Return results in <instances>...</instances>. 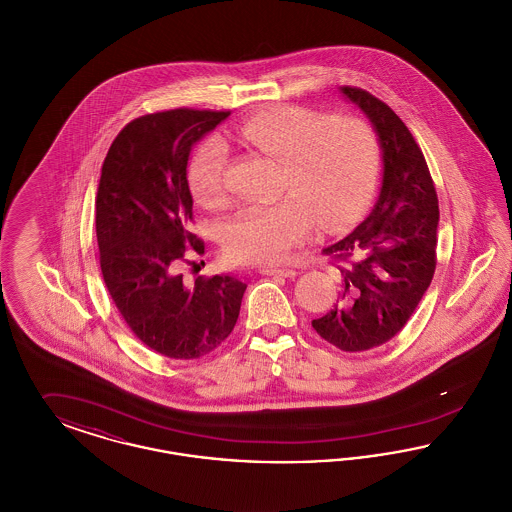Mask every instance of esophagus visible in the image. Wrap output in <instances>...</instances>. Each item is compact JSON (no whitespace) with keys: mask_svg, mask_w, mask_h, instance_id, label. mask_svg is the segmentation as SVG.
<instances>
[{"mask_svg":"<svg viewBox=\"0 0 512 512\" xmlns=\"http://www.w3.org/2000/svg\"><path fill=\"white\" fill-rule=\"evenodd\" d=\"M261 272L267 274V276H284V278H295L297 276V272L293 268L286 267H263Z\"/></svg>","mask_w":512,"mask_h":512,"instance_id":"esophagus-1","label":"esophagus"}]
</instances>
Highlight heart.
I'll return each mask as SVG.
<instances>
[{"instance_id": "heart-1", "label": "heart", "mask_w": 512, "mask_h": 512, "mask_svg": "<svg viewBox=\"0 0 512 512\" xmlns=\"http://www.w3.org/2000/svg\"><path fill=\"white\" fill-rule=\"evenodd\" d=\"M230 138L284 163L282 199L247 205L224 226V249L238 263H276L317 224L336 232L365 211L378 178V144L361 119L276 105L253 115ZM228 147L209 140L190 165V184L205 207L226 201Z\"/></svg>"}]
</instances>
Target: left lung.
Listing matches in <instances>:
<instances>
[{"mask_svg":"<svg viewBox=\"0 0 512 512\" xmlns=\"http://www.w3.org/2000/svg\"><path fill=\"white\" fill-rule=\"evenodd\" d=\"M340 94L365 113L378 136L382 186L370 215L324 247L341 261L340 299L313 328L343 351H366L407 324L434 278L438 195L405 122L361 88L341 86Z\"/></svg>","mask_w":512,"mask_h":512,"instance_id":"8db88e82","label":"left lung"}]
</instances>
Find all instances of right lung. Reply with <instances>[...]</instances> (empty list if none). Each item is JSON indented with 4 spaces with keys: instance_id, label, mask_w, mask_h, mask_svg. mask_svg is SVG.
Returning a JSON list of instances; mask_svg holds the SVG:
<instances>
[{
    "instance_id": "obj_1",
    "label": "right lung",
    "mask_w": 512,
    "mask_h": 512,
    "mask_svg": "<svg viewBox=\"0 0 512 512\" xmlns=\"http://www.w3.org/2000/svg\"><path fill=\"white\" fill-rule=\"evenodd\" d=\"M228 111L172 109L126 124L109 147L96 195L99 265L119 313L153 351L199 359L230 336L244 282L215 274L186 284L178 272L192 232L188 159Z\"/></svg>"
}]
</instances>
